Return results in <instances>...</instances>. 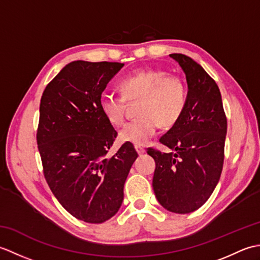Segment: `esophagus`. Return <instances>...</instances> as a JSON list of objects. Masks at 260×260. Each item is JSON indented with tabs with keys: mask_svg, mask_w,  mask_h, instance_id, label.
I'll return each mask as SVG.
<instances>
[{
	"mask_svg": "<svg viewBox=\"0 0 260 260\" xmlns=\"http://www.w3.org/2000/svg\"><path fill=\"white\" fill-rule=\"evenodd\" d=\"M135 150L139 155H143V154L145 153V148H143L142 146H139V145H135Z\"/></svg>",
	"mask_w": 260,
	"mask_h": 260,
	"instance_id": "obj_1",
	"label": "esophagus"
}]
</instances>
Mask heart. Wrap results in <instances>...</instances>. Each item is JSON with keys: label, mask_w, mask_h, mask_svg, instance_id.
I'll return each mask as SVG.
<instances>
[{"label": "heart", "mask_w": 260, "mask_h": 260, "mask_svg": "<svg viewBox=\"0 0 260 260\" xmlns=\"http://www.w3.org/2000/svg\"><path fill=\"white\" fill-rule=\"evenodd\" d=\"M121 96L104 91L99 97V107L114 126L123 125L126 101L139 99L136 114L119 132V139L135 145H144L156 133L159 124L174 125L183 114L186 105V87L181 78L168 76L163 70L142 69L126 76L119 82Z\"/></svg>", "instance_id": "heart-1"}]
</instances>
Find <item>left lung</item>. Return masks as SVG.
<instances>
[{"mask_svg":"<svg viewBox=\"0 0 260 260\" xmlns=\"http://www.w3.org/2000/svg\"><path fill=\"white\" fill-rule=\"evenodd\" d=\"M187 84L186 105L179 120L159 142L174 152L148 148L155 161L153 190L163 208L190 213L203 206L217 186L223 165L227 118L215 81L200 64L172 53Z\"/></svg>","mask_w":260,"mask_h":260,"instance_id":"1","label":"left lung"}]
</instances>
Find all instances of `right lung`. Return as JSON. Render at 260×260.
<instances>
[{
  "instance_id": "obj_1",
  "label": "right lung",
  "mask_w": 260,
  "mask_h": 260,
  "mask_svg": "<svg viewBox=\"0 0 260 260\" xmlns=\"http://www.w3.org/2000/svg\"><path fill=\"white\" fill-rule=\"evenodd\" d=\"M123 66L73 61L41 97L37 142L45 178L60 204L85 222L102 223L117 213L139 156L132 143L107 156L117 132L104 116L99 97Z\"/></svg>"
}]
</instances>
